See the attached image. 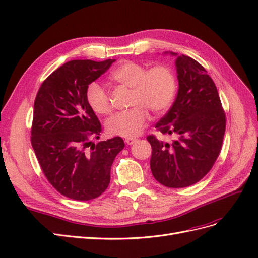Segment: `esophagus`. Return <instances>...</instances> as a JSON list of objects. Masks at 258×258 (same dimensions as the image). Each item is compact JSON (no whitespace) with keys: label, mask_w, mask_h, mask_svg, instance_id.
<instances>
[{"label":"esophagus","mask_w":258,"mask_h":258,"mask_svg":"<svg viewBox=\"0 0 258 258\" xmlns=\"http://www.w3.org/2000/svg\"><path fill=\"white\" fill-rule=\"evenodd\" d=\"M138 141L137 138H127L124 139V142H126L128 145H132L134 143H136Z\"/></svg>","instance_id":"esophagus-1"}]
</instances>
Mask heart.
Listing matches in <instances>:
<instances>
[{"label": "heart", "instance_id": "heart-1", "mask_svg": "<svg viewBox=\"0 0 258 258\" xmlns=\"http://www.w3.org/2000/svg\"><path fill=\"white\" fill-rule=\"evenodd\" d=\"M112 79L132 88L131 106L128 111L116 113L105 122L107 132L112 136L134 138L146 126L150 113H166L173 103L176 93V77L168 66H156L147 69L135 61H126L112 72ZM86 100L93 112L106 115L112 111L110 97L103 86L97 82L86 88Z\"/></svg>", "mask_w": 258, "mask_h": 258}]
</instances>
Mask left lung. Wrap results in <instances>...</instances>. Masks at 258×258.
Instances as JSON below:
<instances>
[{
	"mask_svg": "<svg viewBox=\"0 0 258 258\" xmlns=\"http://www.w3.org/2000/svg\"><path fill=\"white\" fill-rule=\"evenodd\" d=\"M163 54L175 57L178 89L172 106L155 128L175 140L168 143L147 137L153 150L150 165L156 181L182 188L199 182L214 165L226 119L216 86L205 68L185 54Z\"/></svg>",
	"mask_w": 258,
	"mask_h": 258,
	"instance_id": "left-lung-1",
	"label": "left lung"
}]
</instances>
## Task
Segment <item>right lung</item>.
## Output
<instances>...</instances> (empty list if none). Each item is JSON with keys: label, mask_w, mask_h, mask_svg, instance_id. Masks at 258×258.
<instances>
[{"label": "right lung", "mask_w": 258, "mask_h": 258, "mask_svg": "<svg viewBox=\"0 0 258 258\" xmlns=\"http://www.w3.org/2000/svg\"><path fill=\"white\" fill-rule=\"evenodd\" d=\"M115 61H69L44 81L35 98L31 143L49 183L70 199L87 201L104 192L112 163L124 147L116 137L86 150L102 130L86 88Z\"/></svg>", "instance_id": "add662e5"}]
</instances>
